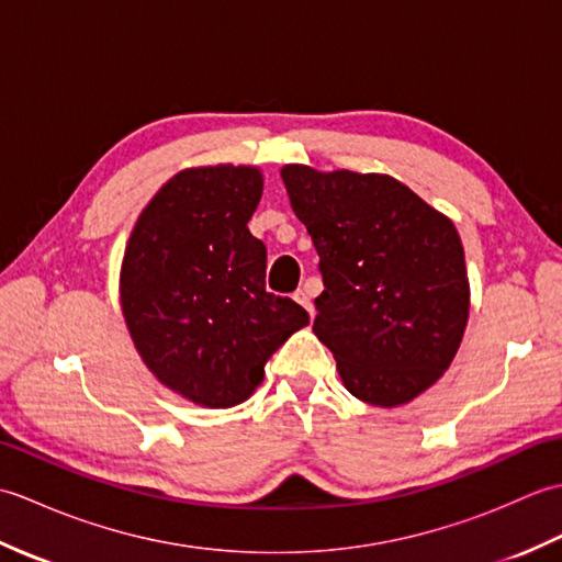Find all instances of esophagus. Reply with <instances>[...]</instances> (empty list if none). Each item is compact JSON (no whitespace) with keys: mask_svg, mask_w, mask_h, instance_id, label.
Instances as JSON below:
<instances>
[{"mask_svg":"<svg viewBox=\"0 0 562 562\" xmlns=\"http://www.w3.org/2000/svg\"><path fill=\"white\" fill-rule=\"evenodd\" d=\"M294 302L302 304V306L306 308V312H308V316L314 318V304H312V296H308L306 290H296V292H294Z\"/></svg>","mask_w":562,"mask_h":562,"instance_id":"34e87169","label":"esophagus"}]
</instances>
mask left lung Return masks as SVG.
Instances as JSON below:
<instances>
[{
    "label": "left lung",
    "instance_id": "1",
    "mask_svg": "<svg viewBox=\"0 0 562 562\" xmlns=\"http://www.w3.org/2000/svg\"><path fill=\"white\" fill-rule=\"evenodd\" d=\"M280 173L316 246L314 333L345 389L381 408L420 396L449 369L469 321L457 226L384 173L302 164Z\"/></svg>",
    "mask_w": 562,
    "mask_h": 562
}]
</instances>
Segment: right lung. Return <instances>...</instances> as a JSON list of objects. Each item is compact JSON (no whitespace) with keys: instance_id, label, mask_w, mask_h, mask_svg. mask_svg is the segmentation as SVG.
Returning a JSON list of instances; mask_svg holds the SVG:
<instances>
[{"instance_id":"1","label":"right lung","mask_w":562,"mask_h":562,"mask_svg":"<svg viewBox=\"0 0 562 562\" xmlns=\"http://www.w3.org/2000/svg\"><path fill=\"white\" fill-rule=\"evenodd\" d=\"M256 166L176 173L142 210L121 268V306L142 362L205 408L244 403L270 355L308 314L266 290V246L248 232Z\"/></svg>"}]
</instances>
